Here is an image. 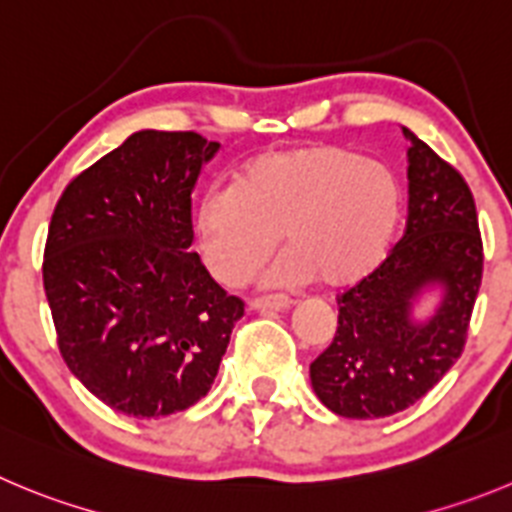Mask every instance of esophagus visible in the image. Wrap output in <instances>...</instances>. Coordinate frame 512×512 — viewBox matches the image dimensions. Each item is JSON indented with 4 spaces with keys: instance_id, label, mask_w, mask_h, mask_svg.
<instances>
[{
    "instance_id": "1",
    "label": "esophagus",
    "mask_w": 512,
    "mask_h": 512,
    "mask_svg": "<svg viewBox=\"0 0 512 512\" xmlns=\"http://www.w3.org/2000/svg\"><path fill=\"white\" fill-rule=\"evenodd\" d=\"M252 310H262V313H283V310L293 308V300L285 295H275V298H255L250 300Z\"/></svg>"
}]
</instances>
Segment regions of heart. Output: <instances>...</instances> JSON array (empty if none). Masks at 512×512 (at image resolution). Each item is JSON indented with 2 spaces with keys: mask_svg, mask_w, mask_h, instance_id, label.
I'll list each match as a JSON object with an SVG mask.
<instances>
[{
  "mask_svg": "<svg viewBox=\"0 0 512 512\" xmlns=\"http://www.w3.org/2000/svg\"><path fill=\"white\" fill-rule=\"evenodd\" d=\"M401 222V186L379 161L331 143L267 151L247 161L229 189H209L191 229L217 283L240 288L280 242L288 252L267 285L341 290L386 260Z\"/></svg>",
  "mask_w": 512,
  "mask_h": 512,
  "instance_id": "heart-1",
  "label": "heart"
}]
</instances>
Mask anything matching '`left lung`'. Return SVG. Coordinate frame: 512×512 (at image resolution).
I'll return each instance as SVG.
<instances>
[{
	"label": "left lung",
	"mask_w": 512,
	"mask_h": 512,
	"mask_svg": "<svg viewBox=\"0 0 512 512\" xmlns=\"http://www.w3.org/2000/svg\"><path fill=\"white\" fill-rule=\"evenodd\" d=\"M401 131L409 141L407 232L338 298L336 336L310 364L315 396L338 417H391L422 399L462 356L482 283L470 186L422 138ZM424 294L438 300L419 319Z\"/></svg>",
	"instance_id": "8db88e82"
}]
</instances>
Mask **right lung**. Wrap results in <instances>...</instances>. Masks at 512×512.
<instances>
[{
	"label": "right lung",
	"mask_w": 512,
	"mask_h": 512,
	"mask_svg": "<svg viewBox=\"0 0 512 512\" xmlns=\"http://www.w3.org/2000/svg\"><path fill=\"white\" fill-rule=\"evenodd\" d=\"M219 151L194 131H136L62 191L42 280L57 346L116 412L159 419L212 389L245 303L191 252V191Z\"/></svg>",
	"instance_id": "obj_1"
}]
</instances>
